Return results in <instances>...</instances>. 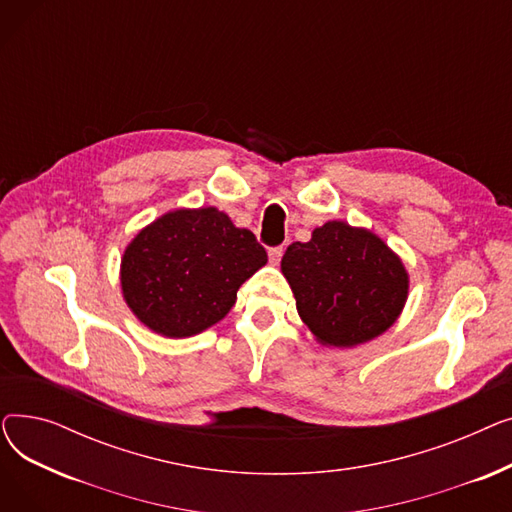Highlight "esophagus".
<instances>
[{
    "label": "esophagus",
    "mask_w": 512,
    "mask_h": 512,
    "mask_svg": "<svg viewBox=\"0 0 512 512\" xmlns=\"http://www.w3.org/2000/svg\"><path fill=\"white\" fill-rule=\"evenodd\" d=\"M267 255H270V263H272V265H278V263L282 261L284 249H282V247H272L270 251H267Z\"/></svg>",
    "instance_id": "obj_1"
}]
</instances>
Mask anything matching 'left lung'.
<instances>
[{
  "mask_svg": "<svg viewBox=\"0 0 512 512\" xmlns=\"http://www.w3.org/2000/svg\"><path fill=\"white\" fill-rule=\"evenodd\" d=\"M297 311L321 344L357 346L386 332L407 301L409 276L382 238L328 222L282 257Z\"/></svg>",
  "mask_w": 512,
  "mask_h": 512,
  "instance_id": "left-lung-1",
  "label": "left lung"
}]
</instances>
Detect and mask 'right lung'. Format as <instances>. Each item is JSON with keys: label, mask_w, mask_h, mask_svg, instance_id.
I'll list each match as a JSON object with an SVG mask.
<instances>
[{"label": "right lung", "mask_w": 512, "mask_h": 512, "mask_svg": "<svg viewBox=\"0 0 512 512\" xmlns=\"http://www.w3.org/2000/svg\"><path fill=\"white\" fill-rule=\"evenodd\" d=\"M267 263L255 234L215 207L176 209L141 230L122 257V292L143 324L168 338L218 324L240 284Z\"/></svg>", "instance_id": "add662e5"}]
</instances>
